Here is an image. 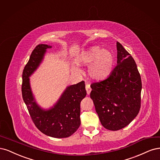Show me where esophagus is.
I'll return each mask as SVG.
<instances>
[{
	"instance_id": "1",
	"label": "esophagus",
	"mask_w": 160,
	"mask_h": 160,
	"mask_svg": "<svg viewBox=\"0 0 160 160\" xmlns=\"http://www.w3.org/2000/svg\"><path fill=\"white\" fill-rule=\"evenodd\" d=\"M86 92H87V94L89 95L90 94L91 90H92L91 88H90V85L89 84H86Z\"/></svg>"
}]
</instances>
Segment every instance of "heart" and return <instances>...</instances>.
Segmentation results:
<instances>
[{
	"instance_id": "1",
	"label": "heart",
	"mask_w": 160,
	"mask_h": 160,
	"mask_svg": "<svg viewBox=\"0 0 160 160\" xmlns=\"http://www.w3.org/2000/svg\"><path fill=\"white\" fill-rule=\"evenodd\" d=\"M78 65L88 66V75L92 79L102 80L109 76L114 69L115 58L110 50L102 48L100 46H94L81 53L76 58ZM72 70L76 74H80V69L75 65Z\"/></svg>"
}]
</instances>
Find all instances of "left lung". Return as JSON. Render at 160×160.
<instances>
[{"label":"left lung","instance_id":"obj_1","mask_svg":"<svg viewBox=\"0 0 160 160\" xmlns=\"http://www.w3.org/2000/svg\"><path fill=\"white\" fill-rule=\"evenodd\" d=\"M117 66L104 80L91 84L90 98L102 125L117 131L125 128L140 109L142 80L137 65L123 46L116 42Z\"/></svg>","mask_w":160,"mask_h":160}]
</instances>
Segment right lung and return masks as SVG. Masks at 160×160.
<instances>
[{
	"label": "right lung",
	"instance_id": "1",
	"mask_svg": "<svg viewBox=\"0 0 160 160\" xmlns=\"http://www.w3.org/2000/svg\"><path fill=\"white\" fill-rule=\"evenodd\" d=\"M51 48L52 46L41 44L32 51L22 73V98L41 132L56 138H68L80 126V102L86 96L84 82L67 86L55 104L46 109L38 104L30 86V77L42 64L47 49Z\"/></svg>",
	"mask_w": 160,
	"mask_h": 160
}]
</instances>
